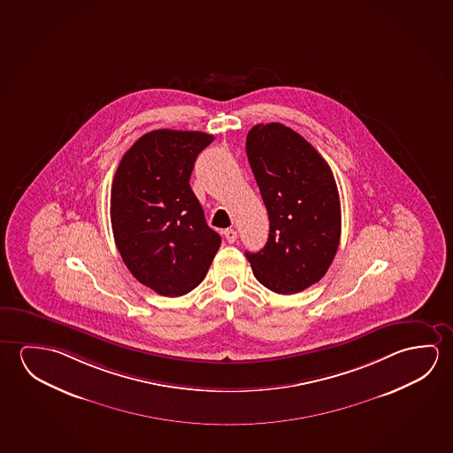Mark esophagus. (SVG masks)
<instances>
[{
	"mask_svg": "<svg viewBox=\"0 0 453 453\" xmlns=\"http://www.w3.org/2000/svg\"><path fill=\"white\" fill-rule=\"evenodd\" d=\"M223 234H225V239L233 244V242H236L237 239V231L233 230V228H228V230L223 231Z\"/></svg>",
	"mask_w": 453,
	"mask_h": 453,
	"instance_id": "1",
	"label": "esophagus"
}]
</instances>
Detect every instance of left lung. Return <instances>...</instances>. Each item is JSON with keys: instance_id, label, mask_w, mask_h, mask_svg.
Instances as JSON below:
<instances>
[{"instance_id": "obj_1", "label": "left lung", "mask_w": 453, "mask_h": 453, "mask_svg": "<svg viewBox=\"0 0 453 453\" xmlns=\"http://www.w3.org/2000/svg\"><path fill=\"white\" fill-rule=\"evenodd\" d=\"M245 150L269 214L266 245L245 257L261 285L295 295L321 280L335 258L337 184L319 152L280 122L251 127Z\"/></svg>"}]
</instances>
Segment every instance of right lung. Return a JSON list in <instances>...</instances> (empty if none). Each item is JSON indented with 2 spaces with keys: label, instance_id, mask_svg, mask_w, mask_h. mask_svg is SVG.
Returning a JSON list of instances; mask_svg holds the SVG:
<instances>
[{
  "label": "right lung",
  "instance_id": "add662e5",
  "mask_svg": "<svg viewBox=\"0 0 453 453\" xmlns=\"http://www.w3.org/2000/svg\"><path fill=\"white\" fill-rule=\"evenodd\" d=\"M204 132L152 130L132 144L115 173L110 217L132 275L157 295L178 297L202 283L222 237L211 230L188 184Z\"/></svg>",
  "mask_w": 453,
  "mask_h": 453
}]
</instances>
